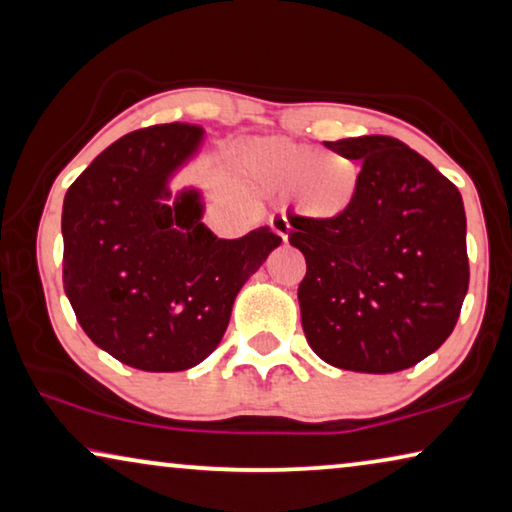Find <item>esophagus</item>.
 <instances>
[{"label": "esophagus", "instance_id": "34e87169", "mask_svg": "<svg viewBox=\"0 0 512 512\" xmlns=\"http://www.w3.org/2000/svg\"><path fill=\"white\" fill-rule=\"evenodd\" d=\"M271 230L280 236L282 243H287V241H289V230H292V227H289L285 216H282V218L278 216V218L271 220Z\"/></svg>", "mask_w": 512, "mask_h": 512}]
</instances>
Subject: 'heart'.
I'll use <instances>...</instances> for the list:
<instances>
[{
	"label": "heart",
	"instance_id": "1",
	"mask_svg": "<svg viewBox=\"0 0 512 512\" xmlns=\"http://www.w3.org/2000/svg\"><path fill=\"white\" fill-rule=\"evenodd\" d=\"M243 170L266 193L289 202L312 223H335L354 211L361 167L340 151H319L285 137H262L243 151Z\"/></svg>",
	"mask_w": 512,
	"mask_h": 512
}]
</instances>
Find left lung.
I'll list each match as a JSON object with an SVG mask.
<instances>
[{
  "label": "left lung",
  "instance_id": "left-lung-1",
  "mask_svg": "<svg viewBox=\"0 0 512 512\" xmlns=\"http://www.w3.org/2000/svg\"><path fill=\"white\" fill-rule=\"evenodd\" d=\"M326 147L361 160V195L335 223L289 218V243L308 266L299 285L303 333L340 370H407L444 345L467 296L462 195L395 137Z\"/></svg>",
  "mask_w": 512,
  "mask_h": 512
}]
</instances>
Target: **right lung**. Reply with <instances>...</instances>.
Wrapping results in <instances>:
<instances>
[{
	"instance_id": "1",
	"label": "right lung",
	"mask_w": 512,
	"mask_h": 512,
	"mask_svg": "<svg viewBox=\"0 0 512 512\" xmlns=\"http://www.w3.org/2000/svg\"><path fill=\"white\" fill-rule=\"evenodd\" d=\"M204 131L163 124L98 154L64 197V292L94 345L144 372L202 363L223 340L236 294L280 236L257 227L218 239L197 188L170 181Z\"/></svg>"
}]
</instances>
